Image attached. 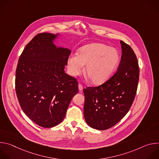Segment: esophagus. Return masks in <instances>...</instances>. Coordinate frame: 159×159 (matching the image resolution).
<instances>
[{
  "mask_svg": "<svg viewBox=\"0 0 159 159\" xmlns=\"http://www.w3.org/2000/svg\"><path fill=\"white\" fill-rule=\"evenodd\" d=\"M78 87H79V90H80V91H81V90H82V89H83V86H82V85L81 84H79L78 85Z\"/></svg>",
  "mask_w": 159,
  "mask_h": 159,
  "instance_id": "esophagus-1",
  "label": "esophagus"
}]
</instances>
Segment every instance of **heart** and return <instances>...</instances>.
<instances>
[{"mask_svg":"<svg viewBox=\"0 0 159 159\" xmlns=\"http://www.w3.org/2000/svg\"><path fill=\"white\" fill-rule=\"evenodd\" d=\"M120 62V55L114 48L102 43L89 44L81 47L77 55H70L67 60L69 74L80 75L85 66V74L94 84L106 81L115 72Z\"/></svg>","mask_w":159,"mask_h":159,"instance_id":"heart-1","label":"heart"}]
</instances>
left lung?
I'll return each mask as SVG.
<instances>
[{
    "label": "left lung",
    "mask_w": 159,
    "mask_h": 159,
    "mask_svg": "<svg viewBox=\"0 0 159 159\" xmlns=\"http://www.w3.org/2000/svg\"><path fill=\"white\" fill-rule=\"evenodd\" d=\"M121 61L116 72L98 87L84 89V115L86 123L99 130L117 124L129 110L139 79V66L136 55L129 45L120 41Z\"/></svg>",
    "instance_id": "left-lung-1"
}]
</instances>
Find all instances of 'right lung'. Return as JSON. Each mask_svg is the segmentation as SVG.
Segmentation results:
<instances>
[{
  "mask_svg": "<svg viewBox=\"0 0 159 159\" xmlns=\"http://www.w3.org/2000/svg\"><path fill=\"white\" fill-rule=\"evenodd\" d=\"M58 35H36L21 53L16 71L19 104L33 122L43 128H52L63 120L79 91L77 79L64 70L71 51L57 47L53 41Z\"/></svg>",
  "mask_w": 159,
  "mask_h": 159,
  "instance_id": "right-lung-1",
  "label": "right lung"
}]
</instances>
